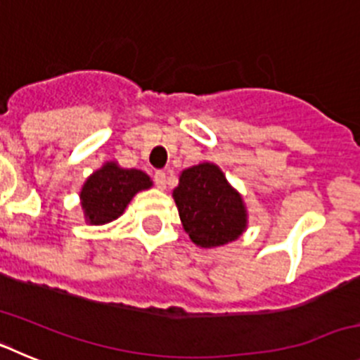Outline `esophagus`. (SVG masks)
<instances>
[{"instance_id": "obj_1", "label": "esophagus", "mask_w": 360, "mask_h": 360, "mask_svg": "<svg viewBox=\"0 0 360 360\" xmlns=\"http://www.w3.org/2000/svg\"><path fill=\"white\" fill-rule=\"evenodd\" d=\"M165 176H167V174L164 173V171H155V174H153V180H155V186L158 187V189H164L165 187Z\"/></svg>"}]
</instances>
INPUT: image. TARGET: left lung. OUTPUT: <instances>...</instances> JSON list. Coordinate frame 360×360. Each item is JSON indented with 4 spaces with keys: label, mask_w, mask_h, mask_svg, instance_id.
<instances>
[{
    "label": "left lung",
    "mask_w": 360,
    "mask_h": 360,
    "mask_svg": "<svg viewBox=\"0 0 360 360\" xmlns=\"http://www.w3.org/2000/svg\"><path fill=\"white\" fill-rule=\"evenodd\" d=\"M173 196L184 229L200 247H219L245 231L247 212L241 196L218 165L203 162L184 171Z\"/></svg>",
    "instance_id": "obj_1"
}]
</instances>
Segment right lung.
<instances>
[{
	"label": "right lung",
	"mask_w": 360,
	"mask_h": 360,
	"mask_svg": "<svg viewBox=\"0 0 360 360\" xmlns=\"http://www.w3.org/2000/svg\"><path fill=\"white\" fill-rule=\"evenodd\" d=\"M151 187V180L139 169H122L110 162L95 171L81 191L82 209L94 225L110 224L124 212L129 200L142 189Z\"/></svg>",
	"instance_id": "right-lung-1"
}]
</instances>
